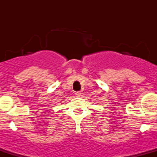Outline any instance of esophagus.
<instances>
[{
    "label": "esophagus",
    "instance_id": "1",
    "mask_svg": "<svg viewBox=\"0 0 157 157\" xmlns=\"http://www.w3.org/2000/svg\"><path fill=\"white\" fill-rule=\"evenodd\" d=\"M75 94V95H76V97H80V95H81L80 91H76Z\"/></svg>",
    "mask_w": 157,
    "mask_h": 157
}]
</instances>
